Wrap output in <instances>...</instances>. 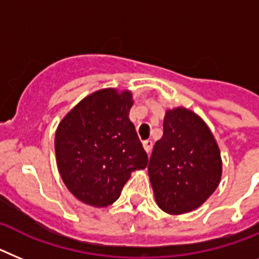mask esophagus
Here are the masks:
<instances>
[{
	"label": "esophagus",
	"mask_w": 259,
	"mask_h": 259,
	"mask_svg": "<svg viewBox=\"0 0 259 259\" xmlns=\"http://www.w3.org/2000/svg\"><path fill=\"white\" fill-rule=\"evenodd\" d=\"M152 145H154V143H152L151 139H147V141H143V147H145V150H146V152H147V154H150V152H151Z\"/></svg>",
	"instance_id": "esophagus-1"
}]
</instances>
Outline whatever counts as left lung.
<instances>
[{"mask_svg": "<svg viewBox=\"0 0 259 259\" xmlns=\"http://www.w3.org/2000/svg\"><path fill=\"white\" fill-rule=\"evenodd\" d=\"M163 127L150 157L148 176L157 206L180 215L198 208L215 192L222 157L212 133L194 112L169 109Z\"/></svg>", "mask_w": 259, "mask_h": 259, "instance_id": "left-lung-1", "label": "left lung"}]
</instances>
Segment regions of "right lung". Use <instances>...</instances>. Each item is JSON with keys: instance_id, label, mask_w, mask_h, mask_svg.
Returning <instances> with one entry per match:
<instances>
[{"instance_id": "add662e5", "label": "right lung", "mask_w": 259, "mask_h": 259, "mask_svg": "<svg viewBox=\"0 0 259 259\" xmlns=\"http://www.w3.org/2000/svg\"><path fill=\"white\" fill-rule=\"evenodd\" d=\"M132 105L130 91L99 90L58 125V170L66 188L83 203L107 207L118 199L132 172L147 167V154L129 120Z\"/></svg>"}]
</instances>
